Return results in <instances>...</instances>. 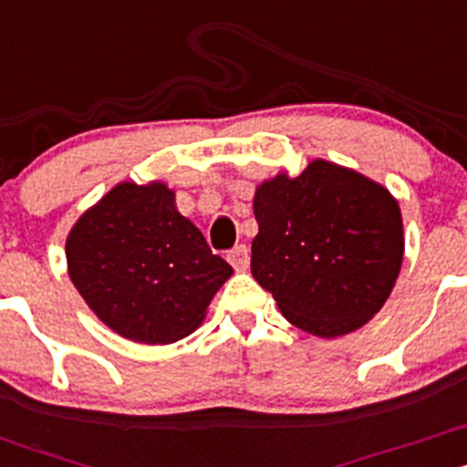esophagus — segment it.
Instances as JSON below:
<instances>
[{
  "label": "esophagus",
  "mask_w": 467,
  "mask_h": 467,
  "mask_svg": "<svg viewBox=\"0 0 467 467\" xmlns=\"http://www.w3.org/2000/svg\"><path fill=\"white\" fill-rule=\"evenodd\" d=\"M227 258L234 265L235 272H244L249 267V249L244 244H235L232 252L227 254Z\"/></svg>",
  "instance_id": "34e87169"
}]
</instances>
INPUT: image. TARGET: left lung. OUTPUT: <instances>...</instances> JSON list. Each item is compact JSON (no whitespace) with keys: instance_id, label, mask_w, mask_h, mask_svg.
<instances>
[{"instance_id":"left-lung-1","label":"left lung","mask_w":467,"mask_h":467,"mask_svg":"<svg viewBox=\"0 0 467 467\" xmlns=\"http://www.w3.org/2000/svg\"><path fill=\"white\" fill-rule=\"evenodd\" d=\"M252 275L289 323L320 338L363 327L392 292L403 223L388 189L314 160L255 189Z\"/></svg>"}]
</instances>
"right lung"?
<instances>
[{
  "instance_id": "obj_1",
  "label": "right lung",
  "mask_w": 467,
  "mask_h": 467,
  "mask_svg": "<svg viewBox=\"0 0 467 467\" xmlns=\"http://www.w3.org/2000/svg\"><path fill=\"white\" fill-rule=\"evenodd\" d=\"M68 275L88 307L124 338L167 345L202 323L232 265L178 213L162 182H122L75 223Z\"/></svg>"
}]
</instances>
